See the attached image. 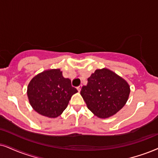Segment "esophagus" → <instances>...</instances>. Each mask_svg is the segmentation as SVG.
Masks as SVG:
<instances>
[{"label":"esophagus","instance_id":"34e87169","mask_svg":"<svg viewBox=\"0 0 158 158\" xmlns=\"http://www.w3.org/2000/svg\"><path fill=\"white\" fill-rule=\"evenodd\" d=\"M81 85H79V87H77V89H78V91L80 92V90H81Z\"/></svg>","mask_w":158,"mask_h":158}]
</instances>
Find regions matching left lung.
Instances as JSON below:
<instances>
[{
  "label": "left lung",
  "instance_id": "1",
  "mask_svg": "<svg viewBox=\"0 0 158 158\" xmlns=\"http://www.w3.org/2000/svg\"><path fill=\"white\" fill-rule=\"evenodd\" d=\"M80 92L88 109L99 118H109L123 108L129 98L130 86L108 69H97Z\"/></svg>",
  "mask_w": 158,
  "mask_h": 158
}]
</instances>
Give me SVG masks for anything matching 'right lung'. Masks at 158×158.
Masks as SVG:
<instances>
[{
    "label": "right lung",
    "instance_id": "right-lung-1",
    "mask_svg": "<svg viewBox=\"0 0 158 158\" xmlns=\"http://www.w3.org/2000/svg\"><path fill=\"white\" fill-rule=\"evenodd\" d=\"M60 69H49L35 76L27 86L30 104L41 115L55 118L66 109L77 89L63 77Z\"/></svg>",
    "mask_w": 158,
    "mask_h": 158
}]
</instances>
